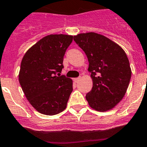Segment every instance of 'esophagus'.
Returning a JSON list of instances; mask_svg holds the SVG:
<instances>
[{"mask_svg":"<svg viewBox=\"0 0 147 147\" xmlns=\"http://www.w3.org/2000/svg\"><path fill=\"white\" fill-rule=\"evenodd\" d=\"M81 80V77H78V78H75L74 80V81L76 83H77L78 82H80V80Z\"/></svg>","mask_w":147,"mask_h":147,"instance_id":"obj_1","label":"esophagus"}]
</instances>
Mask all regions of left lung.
I'll use <instances>...</instances> for the list:
<instances>
[{"mask_svg": "<svg viewBox=\"0 0 147 147\" xmlns=\"http://www.w3.org/2000/svg\"><path fill=\"white\" fill-rule=\"evenodd\" d=\"M74 40L86 54L93 88L87 93L90 107L100 112L113 108L125 95L131 68L124 51L102 34H80Z\"/></svg>", "mask_w": 147, "mask_h": 147, "instance_id": "obj_1", "label": "left lung"}]
</instances>
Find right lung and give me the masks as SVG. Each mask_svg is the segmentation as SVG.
<instances>
[{"label":"right lung","instance_id":"1","mask_svg":"<svg viewBox=\"0 0 147 147\" xmlns=\"http://www.w3.org/2000/svg\"><path fill=\"white\" fill-rule=\"evenodd\" d=\"M73 36L50 34L30 48L22 59L19 82L31 105L40 113L58 114L66 108L73 81L64 75L63 57Z\"/></svg>","mask_w":147,"mask_h":147}]
</instances>
